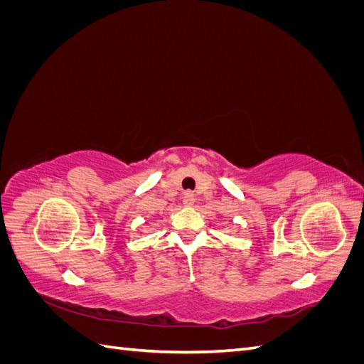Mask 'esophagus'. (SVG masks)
<instances>
[{
    "label": "esophagus",
    "mask_w": 364,
    "mask_h": 364,
    "mask_svg": "<svg viewBox=\"0 0 364 364\" xmlns=\"http://www.w3.org/2000/svg\"><path fill=\"white\" fill-rule=\"evenodd\" d=\"M182 200H183V203H185L186 206H191V205L196 202V197H194V194H193L191 191H186V193H183V196H182Z\"/></svg>",
    "instance_id": "34e87169"
}]
</instances>
